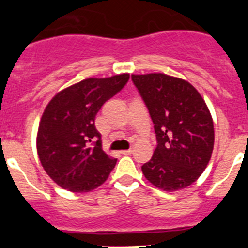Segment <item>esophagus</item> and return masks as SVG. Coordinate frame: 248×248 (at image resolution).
<instances>
[{
    "mask_svg": "<svg viewBox=\"0 0 248 248\" xmlns=\"http://www.w3.org/2000/svg\"><path fill=\"white\" fill-rule=\"evenodd\" d=\"M122 155H131L132 154V150H124V151H121Z\"/></svg>",
    "mask_w": 248,
    "mask_h": 248,
    "instance_id": "obj_1",
    "label": "esophagus"
}]
</instances>
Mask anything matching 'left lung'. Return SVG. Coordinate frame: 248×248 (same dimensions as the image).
<instances>
[{
	"mask_svg": "<svg viewBox=\"0 0 248 248\" xmlns=\"http://www.w3.org/2000/svg\"><path fill=\"white\" fill-rule=\"evenodd\" d=\"M134 85L155 124L157 147L141 167L157 188H186L198 180L214 150V121L196 87L163 73L133 74Z\"/></svg>",
	"mask_w": 248,
	"mask_h": 248,
	"instance_id": "left-lung-1",
	"label": "left lung"
}]
</instances>
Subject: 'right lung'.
I'll list each match as a JSON object with an SVG mask.
<instances>
[{"mask_svg":"<svg viewBox=\"0 0 248 248\" xmlns=\"http://www.w3.org/2000/svg\"><path fill=\"white\" fill-rule=\"evenodd\" d=\"M128 79L127 73L89 78L60 91L49 102L39 122L37 152L44 170L60 187L85 193L108 179L117 159L102 149L94 119Z\"/></svg>","mask_w":248,"mask_h":248,"instance_id":"add662e5","label":"right lung"}]
</instances>
